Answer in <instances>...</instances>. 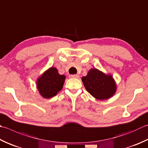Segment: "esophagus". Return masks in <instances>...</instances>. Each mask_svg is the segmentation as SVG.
Masks as SVG:
<instances>
[{
	"instance_id": "obj_1",
	"label": "esophagus",
	"mask_w": 148,
	"mask_h": 148,
	"mask_svg": "<svg viewBox=\"0 0 148 148\" xmlns=\"http://www.w3.org/2000/svg\"><path fill=\"white\" fill-rule=\"evenodd\" d=\"M69 77L70 78H79V76L77 74H71L69 76Z\"/></svg>"
}]
</instances>
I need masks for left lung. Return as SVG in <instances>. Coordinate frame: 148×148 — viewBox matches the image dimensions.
Instances as JSON below:
<instances>
[{"mask_svg":"<svg viewBox=\"0 0 148 148\" xmlns=\"http://www.w3.org/2000/svg\"><path fill=\"white\" fill-rule=\"evenodd\" d=\"M82 82L88 93L98 100L108 99L116 91L112 76L106 75L97 69L90 70L87 75L82 77Z\"/></svg>","mask_w":148,"mask_h":148,"instance_id":"8db88e82","label":"left lung"}]
</instances>
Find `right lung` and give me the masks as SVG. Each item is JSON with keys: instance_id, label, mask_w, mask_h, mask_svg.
<instances>
[{"instance_id": "1", "label": "right lung", "mask_w": 148, "mask_h": 148, "mask_svg": "<svg viewBox=\"0 0 148 148\" xmlns=\"http://www.w3.org/2000/svg\"><path fill=\"white\" fill-rule=\"evenodd\" d=\"M65 76L59 74L56 68L51 67L37 80V88L43 97L48 99L55 96L62 89Z\"/></svg>"}]
</instances>
